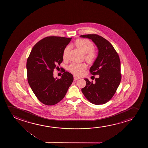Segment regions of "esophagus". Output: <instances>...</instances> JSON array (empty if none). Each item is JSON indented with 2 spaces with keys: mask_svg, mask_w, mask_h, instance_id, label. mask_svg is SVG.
Here are the masks:
<instances>
[{
  "mask_svg": "<svg viewBox=\"0 0 148 148\" xmlns=\"http://www.w3.org/2000/svg\"><path fill=\"white\" fill-rule=\"evenodd\" d=\"M80 79V78L78 77H77L76 76H74V80H78V79Z\"/></svg>",
  "mask_w": 148,
  "mask_h": 148,
  "instance_id": "obj_1",
  "label": "esophagus"
}]
</instances>
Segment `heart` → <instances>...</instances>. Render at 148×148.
<instances>
[{
	"label": "heart",
	"mask_w": 148,
	"mask_h": 148,
	"mask_svg": "<svg viewBox=\"0 0 148 148\" xmlns=\"http://www.w3.org/2000/svg\"><path fill=\"white\" fill-rule=\"evenodd\" d=\"M76 46L85 54V58L88 63H92L97 57V53L93 50V45L91 41L86 39H79L76 41ZM70 47L67 46L63 52V57L66 58L69 51ZM86 68L85 64L73 63L68 67L69 71L77 76L81 75Z\"/></svg>",
	"instance_id": "heart-1"
}]
</instances>
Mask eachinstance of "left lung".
<instances>
[{
  "label": "left lung",
  "instance_id": "left-lung-1",
  "mask_svg": "<svg viewBox=\"0 0 148 148\" xmlns=\"http://www.w3.org/2000/svg\"><path fill=\"white\" fill-rule=\"evenodd\" d=\"M80 37L91 39L97 47V57L89 71L93 75H99L94 83L85 78L86 86L81 91L91 103H106L113 97L121 81L119 57L113 45L103 37L97 34Z\"/></svg>",
  "mask_w": 148,
  "mask_h": 148
}]
</instances>
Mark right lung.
<instances>
[{
    "label": "right lung",
    "mask_w": 148,
    "mask_h": 148,
    "mask_svg": "<svg viewBox=\"0 0 148 148\" xmlns=\"http://www.w3.org/2000/svg\"><path fill=\"white\" fill-rule=\"evenodd\" d=\"M72 38L49 36L33 47L27 61L29 84L39 101L56 105L65 97L73 81L72 74L64 71L60 79L53 77V70L63 59V52Z\"/></svg>",
    "instance_id": "right-lung-1"
}]
</instances>
